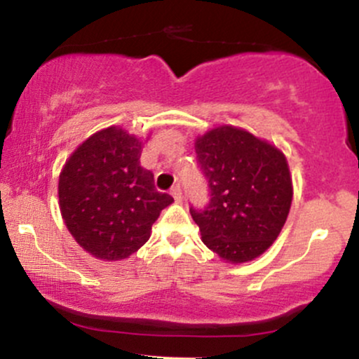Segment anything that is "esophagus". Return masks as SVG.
Wrapping results in <instances>:
<instances>
[{
    "label": "esophagus",
    "mask_w": 359,
    "mask_h": 359,
    "mask_svg": "<svg viewBox=\"0 0 359 359\" xmlns=\"http://www.w3.org/2000/svg\"><path fill=\"white\" fill-rule=\"evenodd\" d=\"M170 194H172V196H174L175 203H182V189H180L179 184H175L174 187H172Z\"/></svg>",
    "instance_id": "1"
}]
</instances>
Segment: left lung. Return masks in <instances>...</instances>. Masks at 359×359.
Returning <instances> with one entry per match:
<instances>
[{"instance_id": "obj_1", "label": "left lung", "mask_w": 359, "mask_h": 359, "mask_svg": "<svg viewBox=\"0 0 359 359\" xmlns=\"http://www.w3.org/2000/svg\"><path fill=\"white\" fill-rule=\"evenodd\" d=\"M197 165L208 179L209 204L191 205L204 245L222 259L245 263L277 240L292 204L285 155L234 126H219L196 140Z\"/></svg>"}]
</instances>
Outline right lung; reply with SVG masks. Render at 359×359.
<instances>
[{"label": "right lung", "instance_id": "right-lung-1", "mask_svg": "<svg viewBox=\"0 0 359 359\" xmlns=\"http://www.w3.org/2000/svg\"><path fill=\"white\" fill-rule=\"evenodd\" d=\"M140 156L142 142L111 126L86 140L62 168V217L93 257L116 262L133 255L148 241L160 211L174 203L156 191Z\"/></svg>", "mask_w": 359, "mask_h": 359}]
</instances>
